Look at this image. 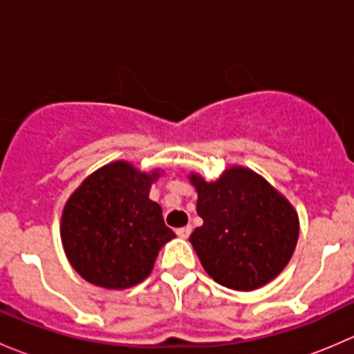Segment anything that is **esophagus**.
<instances>
[{"label": "esophagus", "instance_id": "esophagus-1", "mask_svg": "<svg viewBox=\"0 0 354 354\" xmlns=\"http://www.w3.org/2000/svg\"><path fill=\"white\" fill-rule=\"evenodd\" d=\"M176 234H178V236H180V238H183V240H187V238L192 234V226L180 227V230H176Z\"/></svg>", "mask_w": 354, "mask_h": 354}]
</instances>
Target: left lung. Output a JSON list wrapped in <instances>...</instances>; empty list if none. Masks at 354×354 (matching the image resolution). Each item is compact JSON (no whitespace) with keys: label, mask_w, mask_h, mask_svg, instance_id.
<instances>
[{"label":"left lung","mask_w":354,"mask_h":354,"mask_svg":"<svg viewBox=\"0 0 354 354\" xmlns=\"http://www.w3.org/2000/svg\"><path fill=\"white\" fill-rule=\"evenodd\" d=\"M203 224L190 243L216 283L253 291L283 272L295 253L299 219L281 192L255 171L231 166L216 181L188 174Z\"/></svg>","instance_id":"left-lung-1"}]
</instances>
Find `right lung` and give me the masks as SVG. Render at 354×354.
I'll return each mask as SVG.
<instances>
[{"label":"right lung","instance_id":"obj_1","mask_svg":"<svg viewBox=\"0 0 354 354\" xmlns=\"http://www.w3.org/2000/svg\"><path fill=\"white\" fill-rule=\"evenodd\" d=\"M162 173L114 160L88 174L66 200L59 226L63 250L87 283L127 289L152 272L159 250L176 236L164 224L159 203L149 198Z\"/></svg>","mask_w":354,"mask_h":354}]
</instances>
